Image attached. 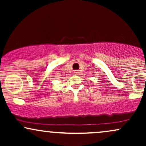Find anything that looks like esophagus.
<instances>
[{"mask_svg":"<svg viewBox=\"0 0 146 146\" xmlns=\"http://www.w3.org/2000/svg\"><path fill=\"white\" fill-rule=\"evenodd\" d=\"M73 73H74L75 75H79V73H80V71H78V70H75V71H74V72H73Z\"/></svg>","mask_w":146,"mask_h":146,"instance_id":"obj_1","label":"esophagus"}]
</instances>
